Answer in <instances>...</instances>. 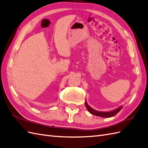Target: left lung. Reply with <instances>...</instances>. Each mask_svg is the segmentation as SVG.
I'll use <instances>...</instances> for the list:
<instances>
[{"label":"left lung","instance_id":"left-lung-1","mask_svg":"<svg viewBox=\"0 0 148 148\" xmlns=\"http://www.w3.org/2000/svg\"><path fill=\"white\" fill-rule=\"evenodd\" d=\"M85 104H86V108L88 109V110L89 111V112L90 113H91L93 115H95L97 116H100L102 117H111L112 116H114L117 114V112H119V111L121 109V107H120L119 108L116 109V110L111 111V112H99V111H97L94 110L93 109H92L88 104H87L86 101Z\"/></svg>","mask_w":148,"mask_h":148}]
</instances>
